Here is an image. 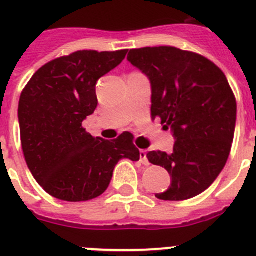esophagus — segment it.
<instances>
[{
    "label": "esophagus",
    "mask_w": 256,
    "mask_h": 256,
    "mask_svg": "<svg viewBox=\"0 0 256 256\" xmlns=\"http://www.w3.org/2000/svg\"><path fill=\"white\" fill-rule=\"evenodd\" d=\"M140 161L142 164H144V165H150V161H148V158H146V150H140Z\"/></svg>",
    "instance_id": "1"
}]
</instances>
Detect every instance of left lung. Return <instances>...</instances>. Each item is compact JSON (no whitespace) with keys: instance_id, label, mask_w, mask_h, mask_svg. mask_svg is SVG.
I'll return each instance as SVG.
<instances>
[{"instance_id":"left-lung-1","label":"left lung","mask_w":256,"mask_h":256,"mask_svg":"<svg viewBox=\"0 0 256 256\" xmlns=\"http://www.w3.org/2000/svg\"><path fill=\"white\" fill-rule=\"evenodd\" d=\"M128 60L150 78L152 118L160 117L175 138L171 153L146 154L171 176V186L156 197L198 196L219 176L232 148L237 104L226 74L208 58L172 46L132 48Z\"/></svg>"}]
</instances>
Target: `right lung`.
Wrapping results in <instances>:
<instances>
[{"mask_svg": "<svg viewBox=\"0 0 256 256\" xmlns=\"http://www.w3.org/2000/svg\"><path fill=\"white\" fill-rule=\"evenodd\" d=\"M126 54L76 51L41 66L22 91L18 117L24 158L37 183L55 198H96L110 186L120 160L140 158L130 132L106 140L82 128L98 106V80Z\"/></svg>", "mask_w": 256, "mask_h": 256, "instance_id": "1", "label": "right lung"}]
</instances>
